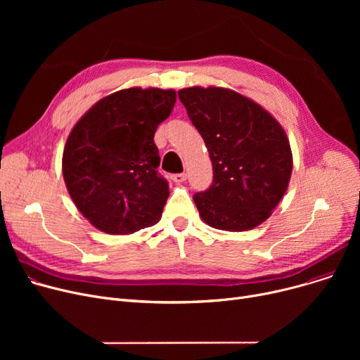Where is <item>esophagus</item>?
Returning a JSON list of instances; mask_svg holds the SVG:
<instances>
[{"label": "esophagus", "mask_w": 360, "mask_h": 360, "mask_svg": "<svg viewBox=\"0 0 360 360\" xmlns=\"http://www.w3.org/2000/svg\"><path fill=\"white\" fill-rule=\"evenodd\" d=\"M172 179H174L175 182L181 184V182L186 181V174H176V175H174V176H172Z\"/></svg>", "instance_id": "34e87169"}]
</instances>
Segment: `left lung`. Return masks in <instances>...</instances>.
<instances>
[{"mask_svg":"<svg viewBox=\"0 0 360 360\" xmlns=\"http://www.w3.org/2000/svg\"><path fill=\"white\" fill-rule=\"evenodd\" d=\"M213 163V184L194 195L204 223L243 232L266 221L285 195L293 158L285 129L269 110L224 87L178 91Z\"/></svg>","mask_w":360,"mask_h":360,"instance_id":"8db88e82","label":"left lung"}]
</instances>
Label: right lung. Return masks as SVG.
<instances>
[{
	"label": "right lung",
	"instance_id": "obj_1",
	"mask_svg": "<svg viewBox=\"0 0 360 360\" xmlns=\"http://www.w3.org/2000/svg\"><path fill=\"white\" fill-rule=\"evenodd\" d=\"M175 102L174 89H124L94 103L72 127L63 175L75 207L96 229L129 235L160 220L169 185L158 174L153 139Z\"/></svg>",
	"mask_w": 360,
	"mask_h": 360
}]
</instances>
